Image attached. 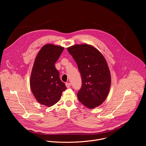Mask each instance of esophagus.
I'll list each match as a JSON object with an SVG mask.
<instances>
[{"label":"esophagus","instance_id":"1","mask_svg":"<svg viewBox=\"0 0 146 146\" xmlns=\"http://www.w3.org/2000/svg\"><path fill=\"white\" fill-rule=\"evenodd\" d=\"M66 86L67 88H69V87L71 86L70 83H69V82H66Z\"/></svg>","mask_w":146,"mask_h":146}]
</instances>
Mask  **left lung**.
I'll use <instances>...</instances> for the list:
<instances>
[{
	"mask_svg": "<svg viewBox=\"0 0 146 146\" xmlns=\"http://www.w3.org/2000/svg\"><path fill=\"white\" fill-rule=\"evenodd\" d=\"M78 66L82 86L79 101L89 109L95 108L106 99L111 86V74L101 52L91 45L76 44L68 48Z\"/></svg>",
	"mask_w": 146,
	"mask_h": 146,
	"instance_id": "obj_1",
	"label": "left lung"
}]
</instances>
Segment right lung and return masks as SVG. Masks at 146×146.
Returning a JSON list of instances; mask_svg holds the SVG:
<instances>
[{
  "label": "right lung",
  "instance_id": "1",
  "mask_svg": "<svg viewBox=\"0 0 146 146\" xmlns=\"http://www.w3.org/2000/svg\"><path fill=\"white\" fill-rule=\"evenodd\" d=\"M64 49L59 46L46 44L41 47L34 62L30 78L31 89L36 100L47 107L57 103L62 92L67 88L55 66Z\"/></svg>",
  "mask_w": 146,
  "mask_h": 146
}]
</instances>
